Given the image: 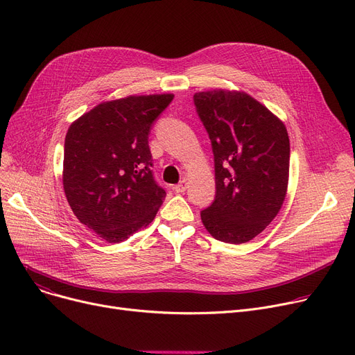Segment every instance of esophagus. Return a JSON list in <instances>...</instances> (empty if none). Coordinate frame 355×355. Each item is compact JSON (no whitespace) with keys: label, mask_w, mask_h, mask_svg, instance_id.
Listing matches in <instances>:
<instances>
[{"label":"esophagus","mask_w":355,"mask_h":355,"mask_svg":"<svg viewBox=\"0 0 355 355\" xmlns=\"http://www.w3.org/2000/svg\"><path fill=\"white\" fill-rule=\"evenodd\" d=\"M187 189H189V182H187V180L184 178V180H181V181L175 185L174 191H175V193H184Z\"/></svg>","instance_id":"esophagus-1"}]
</instances>
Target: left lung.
<instances>
[{"label": "left lung", "mask_w": 355, "mask_h": 355, "mask_svg": "<svg viewBox=\"0 0 355 355\" xmlns=\"http://www.w3.org/2000/svg\"><path fill=\"white\" fill-rule=\"evenodd\" d=\"M194 103L211 141L216 171V198L201 211V221L220 241L246 243L269 226L285 201L286 126L241 90L197 92Z\"/></svg>", "instance_id": "8db88e82"}]
</instances>
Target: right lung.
Returning a JSON list of instances; mask_svg holds the SVG:
<instances>
[{"instance_id":"add662e5","label":"right lung","mask_w":355,"mask_h":355,"mask_svg":"<svg viewBox=\"0 0 355 355\" xmlns=\"http://www.w3.org/2000/svg\"><path fill=\"white\" fill-rule=\"evenodd\" d=\"M173 98V93H162L106 101L67 129V202L82 225L107 243H121L146 227L165 200L153 177L148 135Z\"/></svg>"}]
</instances>
